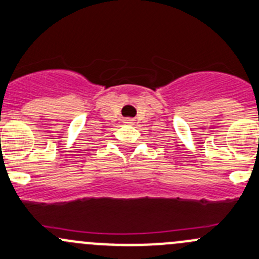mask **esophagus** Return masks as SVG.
Masks as SVG:
<instances>
[{"instance_id": "esophagus-1", "label": "esophagus", "mask_w": 259, "mask_h": 259, "mask_svg": "<svg viewBox=\"0 0 259 259\" xmlns=\"http://www.w3.org/2000/svg\"><path fill=\"white\" fill-rule=\"evenodd\" d=\"M124 122H125V124H127V125H132V124H134V119L126 118V119H124Z\"/></svg>"}]
</instances>
